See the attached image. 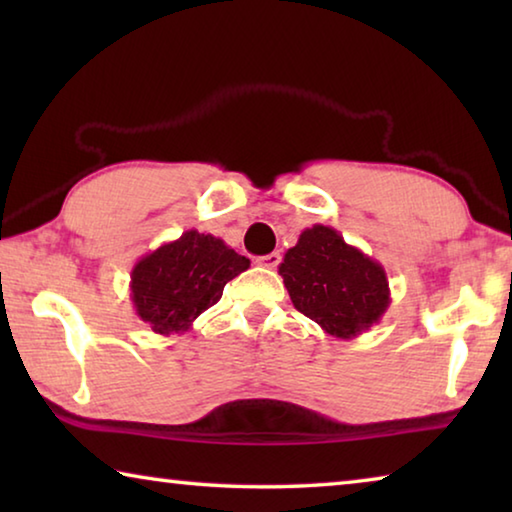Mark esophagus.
<instances>
[{"instance_id":"1","label":"esophagus","mask_w":512,"mask_h":512,"mask_svg":"<svg viewBox=\"0 0 512 512\" xmlns=\"http://www.w3.org/2000/svg\"><path fill=\"white\" fill-rule=\"evenodd\" d=\"M280 262H282V255L280 253H268L264 257H257V264L264 266V268H275Z\"/></svg>"}]
</instances>
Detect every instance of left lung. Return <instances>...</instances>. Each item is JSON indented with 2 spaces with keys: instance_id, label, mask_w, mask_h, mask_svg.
Segmentation results:
<instances>
[{
  "instance_id": "1",
  "label": "left lung",
  "mask_w": 512,
  "mask_h": 512,
  "mask_svg": "<svg viewBox=\"0 0 512 512\" xmlns=\"http://www.w3.org/2000/svg\"><path fill=\"white\" fill-rule=\"evenodd\" d=\"M280 275L293 307L336 339L363 334L391 307L384 266L329 225L300 232L298 244L284 253Z\"/></svg>"
}]
</instances>
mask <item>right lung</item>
Returning a JSON list of instances; mask_svg holds the SVG:
<instances>
[{"label": "right lung", "mask_w": 512, "mask_h": 512, "mask_svg": "<svg viewBox=\"0 0 512 512\" xmlns=\"http://www.w3.org/2000/svg\"><path fill=\"white\" fill-rule=\"evenodd\" d=\"M248 266L250 259L223 239L187 230L137 259L131 271L135 314L155 334H185L205 309L221 300L225 284Z\"/></svg>", "instance_id": "right-lung-1"}]
</instances>
